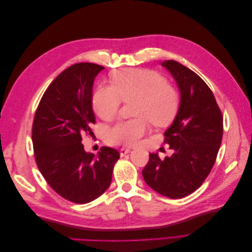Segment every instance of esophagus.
<instances>
[{
	"label": "esophagus",
	"instance_id": "obj_1",
	"mask_svg": "<svg viewBox=\"0 0 252 252\" xmlns=\"http://www.w3.org/2000/svg\"><path fill=\"white\" fill-rule=\"evenodd\" d=\"M129 152H131V149H129V148H121V149H120V155H121V157L126 156L127 154H129Z\"/></svg>",
	"mask_w": 252,
	"mask_h": 252
}]
</instances>
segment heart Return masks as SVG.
Here are the masks:
<instances>
[{"instance_id": "heart-1", "label": "heart", "mask_w": 252, "mask_h": 252, "mask_svg": "<svg viewBox=\"0 0 252 252\" xmlns=\"http://www.w3.org/2000/svg\"><path fill=\"white\" fill-rule=\"evenodd\" d=\"M112 86H100L93 96V107L105 122L119 116L122 101L132 105L134 119L122 121L107 134L113 145L133 147L149 130V121L155 126L169 124L178 112V90L158 72L146 68H123L110 75Z\"/></svg>"}]
</instances>
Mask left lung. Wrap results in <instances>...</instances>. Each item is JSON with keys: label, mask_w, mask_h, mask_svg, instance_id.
Wrapping results in <instances>:
<instances>
[{"label": "left lung", "mask_w": 252, "mask_h": 252, "mask_svg": "<svg viewBox=\"0 0 252 252\" xmlns=\"http://www.w3.org/2000/svg\"><path fill=\"white\" fill-rule=\"evenodd\" d=\"M181 91V103L164 143L174 150L164 159L150 154L142 171L159 194L181 199L199 188L216 163L223 138V116L211 89L199 75L175 61L162 63Z\"/></svg>", "instance_id": "left-lung-1"}]
</instances>
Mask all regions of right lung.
<instances>
[{
  "label": "right lung",
  "mask_w": 252,
  "mask_h": 252,
  "mask_svg": "<svg viewBox=\"0 0 252 252\" xmlns=\"http://www.w3.org/2000/svg\"><path fill=\"white\" fill-rule=\"evenodd\" d=\"M103 66L78 63L52 81L32 123L35 163L49 186L65 200L86 204L111 183L119 151L102 147L97 157L84 150V135H94L93 85Z\"/></svg>",
  "instance_id": "add662e5"
}]
</instances>
